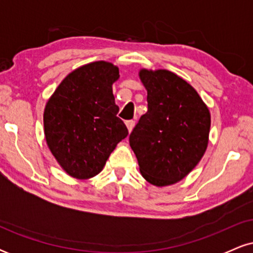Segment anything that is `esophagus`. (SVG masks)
<instances>
[{
  "instance_id": "1",
  "label": "esophagus",
  "mask_w": 253,
  "mask_h": 253,
  "mask_svg": "<svg viewBox=\"0 0 253 253\" xmlns=\"http://www.w3.org/2000/svg\"><path fill=\"white\" fill-rule=\"evenodd\" d=\"M134 125H135V123L133 120H128V121H126V126H127V129H128V132L130 133L132 132V129L134 128Z\"/></svg>"
}]
</instances>
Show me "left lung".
I'll use <instances>...</instances> for the list:
<instances>
[{
  "instance_id": "obj_1",
  "label": "left lung",
  "mask_w": 253,
  "mask_h": 253,
  "mask_svg": "<svg viewBox=\"0 0 253 253\" xmlns=\"http://www.w3.org/2000/svg\"><path fill=\"white\" fill-rule=\"evenodd\" d=\"M147 112L129 135L141 176L156 187L182 181L199 164L210 140L211 113L199 92L165 69H140Z\"/></svg>"
}]
</instances>
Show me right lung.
I'll list each match as a JSON object with an SVG mask.
<instances>
[{
  "mask_svg": "<svg viewBox=\"0 0 253 253\" xmlns=\"http://www.w3.org/2000/svg\"><path fill=\"white\" fill-rule=\"evenodd\" d=\"M119 68L98 60L80 66L60 82L43 109L46 144L69 176L89 179L128 134L117 117L113 83Z\"/></svg>",
  "mask_w": 253,
  "mask_h": 253,
  "instance_id": "add662e5",
  "label": "right lung"
}]
</instances>
